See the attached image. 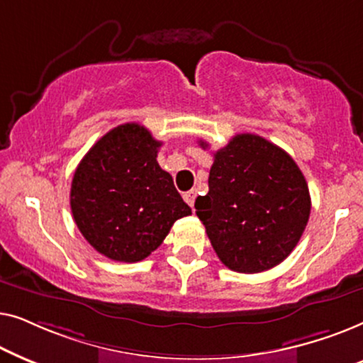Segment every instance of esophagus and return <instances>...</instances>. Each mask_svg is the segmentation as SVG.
Instances as JSON below:
<instances>
[{
    "label": "esophagus",
    "mask_w": 363,
    "mask_h": 363,
    "mask_svg": "<svg viewBox=\"0 0 363 363\" xmlns=\"http://www.w3.org/2000/svg\"><path fill=\"white\" fill-rule=\"evenodd\" d=\"M195 198H196V191L195 190L186 191L185 195H183V200H185L191 208H193V205H195Z\"/></svg>",
    "instance_id": "esophagus-1"
}]
</instances>
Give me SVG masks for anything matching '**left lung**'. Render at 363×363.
Wrapping results in <instances>:
<instances>
[{"label": "left lung", "instance_id": "8db88e82", "mask_svg": "<svg viewBox=\"0 0 363 363\" xmlns=\"http://www.w3.org/2000/svg\"><path fill=\"white\" fill-rule=\"evenodd\" d=\"M213 157L210 191L195 201L213 250L231 271L271 269L291 255L309 221L304 175L282 148L252 133L235 135Z\"/></svg>", "mask_w": 363, "mask_h": 363}]
</instances>
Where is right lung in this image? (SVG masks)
<instances>
[{"instance_id": "add662e5", "label": "right lung", "mask_w": 363, "mask_h": 363, "mask_svg": "<svg viewBox=\"0 0 363 363\" xmlns=\"http://www.w3.org/2000/svg\"><path fill=\"white\" fill-rule=\"evenodd\" d=\"M162 142L138 123L107 132L74 173V221L97 252L137 262L152 255L177 220L191 215L170 173L157 162Z\"/></svg>"}]
</instances>
